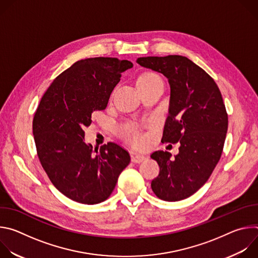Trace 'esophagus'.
Returning <instances> with one entry per match:
<instances>
[{
	"label": "esophagus",
	"mask_w": 258,
	"mask_h": 258,
	"mask_svg": "<svg viewBox=\"0 0 258 258\" xmlns=\"http://www.w3.org/2000/svg\"><path fill=\"white\" fill-rule=\"evenodd\" d=\"M145 159H146V157L144 155H141V154H133L132 155V161L134 163H141Z\"/></svg>",
	"instance_id": "obj_1"
}]
</instances>
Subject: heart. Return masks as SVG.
Wrapping results in <instances>:
<instances>
[{
    "mask_svg": "<svg viewBox=\"0 0 258 258\" xmlns=\"http://www.w3.org/2000/svg\"><path fill=\"white\" fill-rule=\"evenodd\" d=\"M159 79L160 78L156 75V73L144 72V73H142V75L139 76V78L137 80V85L139 87L143 84L150 83L152 81L159 80ZM117 132L120 135V137H122L123 139H125L126 141H128L133 144H140L142 142V135H141L138 126L134 123H128V122L123 123L118 126Z\"/></svg>",
    "mask_w": 258,
    "mask_h": 258,
    "instance_id": "obj_1",
    "label": "heart"
}]
</instances>
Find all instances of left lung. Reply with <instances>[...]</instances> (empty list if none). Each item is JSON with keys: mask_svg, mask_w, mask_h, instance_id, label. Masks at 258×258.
Listing matches in <instances>:
<instances>
[{"mask_svg": "<svg viewBox=\"0 0 258 258\" xmlns=\"http://www.w3.org/2000/svg\"><path fill=\"white\" fill-rule=\"evenodd\" d=\"M137 62L168 79L169 112L161 142L179 144L173 159L167 151L151 155L160 167L152 191L164 201L186 199L208 180L222 156L229 123L222 94L208 73L187 57L149 56Z\"/></svg>", "mask_w": 258, "mask_h": 258, "instance_id": "8db88e82", "label": "left lung"}]
</instances>
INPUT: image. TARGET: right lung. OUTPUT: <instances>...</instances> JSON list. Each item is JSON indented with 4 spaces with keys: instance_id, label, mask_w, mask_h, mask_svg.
Here are the masks:
<instances>
[{
    "instance_id": "right-lung-1",
    "label": "right lung",
    "mask_w": 258,
    "mask_h": 258,
    "mask_svg": "<svg viewBox=\"0 0 258 258\" xmlns=\"http://www.w3.org/2000/svg\"><path fill=\"white\" fill-rule=\"evenodd\" d=\"M131 67V61L111 57L80 60L54 80L36 108L32 133L40 162L53 185L73 201H105L130 164L128 152L115 143L94 150L83 128L91 124L93 112L106 108Z\"/></svg>"
}]
</instances>
